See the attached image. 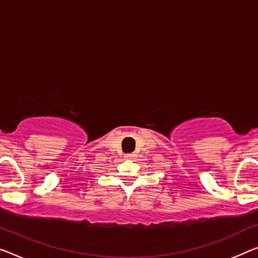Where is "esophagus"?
<instances>
[{
  "label": "esophagus",
  "mask_w": 258,
  "mask_h": 258,
  "mask_svg": "<svg viewBox=\"0 0 258 258\" xmlns=\"http://www.w3.org/2000/svg\"><path fill=\"white\" fill-rule=\"evenodd\" d=\"M124 157L126 158V159H133V158L136 157V154H135V153H129V154H125Z\"/></svg>",
  "instance_id": "esophagus-1"
}]
</instances>
